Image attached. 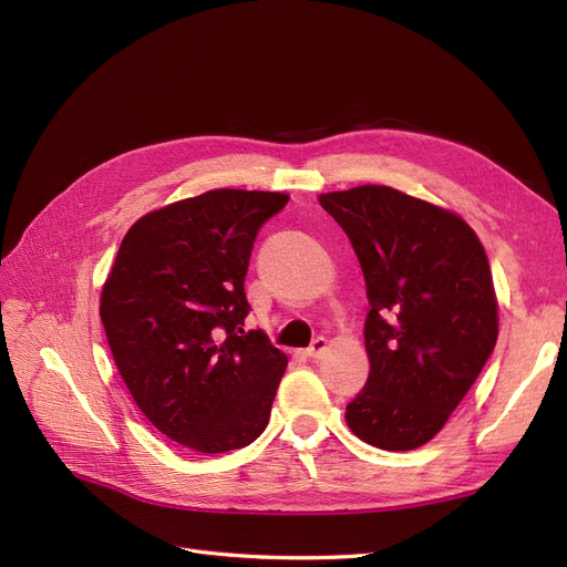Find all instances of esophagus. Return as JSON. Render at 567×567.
Segmentation results:
<instances>
[{
  "label": "esophagus",
  "instance_id": "obj_1",
  "mask_svg": "<svg viewBox=\"0 0 567 567\" xmlns=\"http://www.w3.org/2000/svg\"><path fill=\"white\" fill-rule=\"evenodd\" d=\"M326 349H328V339L326 337H316L313 342H311V347L305 351L309 358H321L323 353H326Z\"/></svg>",
  "mask_w": 567,
  "mask_h": 567
}]
</instances>
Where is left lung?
Returning <instances> with one entry per match:
<instances>
[{
  "label": "left lung",
  "mask_w": 567,
  "mask_h": 567,
  "mask_svg": "<svg viewBox=\"0 0 567 567\" xmlns=\"http://www.w3.org/2000/svg\"><path fill=\"white\" fill-rule=\"evenodd\" d=\"M319 202L351 239L370 300V377L347 404V423L377 449H419L444 427L495 349L484 246L461 216L389 186Z\"/></svg>",
  "instance_id": "obj_1"
}]
</instances>
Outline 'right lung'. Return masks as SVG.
I'll list each match as a JSON object with an SVG mask.
<instances>
[{
  "label": "right lung",
  "mask_w": 567,
  "mask_h": 567,
  "mask_svg": "<svg viewBox=\"0 0 567 567\" xmlns=\"http://www.w3.org/2000/svg\"><path fill=\"white\" fill-rule=\"evenodd\" d=\"M284 193L220 188L132 225L102 288L109 349L144 416L172 442L223 454L262 435L288 365L244 330V277Z\"/></svg>",
  "instance_id": "add662e5"
}]
</instances>
